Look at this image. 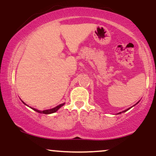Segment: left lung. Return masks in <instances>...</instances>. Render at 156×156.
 I'll list each match as a JSON object with an SVG mask.
<instances>
[{
    "instance_id": "1",
    "label": "left lung",
    "mask_w": 156,
    "mask_h": 156,
    "mask_svg": "<svg viewBox=\"0 0 156 156\" xmlns=\"http://www.w3.org/2000/svg\"><path fill=\"white\" fill-rule=\"evenodd\" d=\"M128 109H130V108H128ZM128 109H127V110H125V111H123V112H120V113H119V114H121V113H122V112H127V111H128Z\"/></svg>"
}]
</instances>
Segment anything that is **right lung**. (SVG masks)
<instances>
[{"label": "right lung", "mask_w": 156, "mask_h": 156, "mask_svg": "<svg viewBox=\"0 0 156 156\" xmlns=\"http://www.w3.org/2000/svg\"><path fill=\"white\" fill-rule=\"evenodd\" d=\"M64 103H62V104H60L58 105H57L56 107H55V108H51V109H48V110H44V111H39L37 110V109L36 108H33V110H34L35 112H38V113H40V114H52V113H54L56 112V111H58V108H60L62 106V105H64Z\"/></svg>", "instance_id": "1"}]
</instances>
